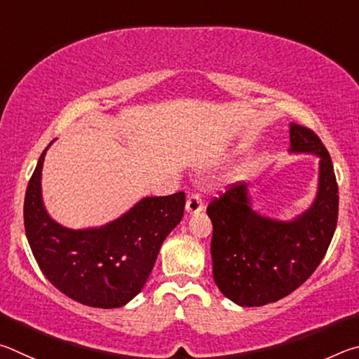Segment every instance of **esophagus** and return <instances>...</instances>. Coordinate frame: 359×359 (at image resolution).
<instances>
[{"instance_id":"1","label":"esophagus","mask_w":359,"mask_h":359,"mask_svg":"<svg viewBox=\"0 0 359 359\" xmlns=\"http://www.w3.org/2000/svg\"><path fill=\"white\" fill-rule=\"evenodd\" d=\"M185 209H187L188 215H194V214H199V212H203L204 203H203L201 196H199V194H196V193L191 194V196H188Z\"/></svg>"}]
</instances>
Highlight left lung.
<instances>
[{"instance_id": "8db88e82", "label": "left lung", "mask_w": 359, "mask_h": 359, "mask_svg": "<svg viewBox=\"0 0 359 359\" xmlns=\"http://www.w3.org/2000/svg\"><path fill=\"white\" fill-rule=\"evenodd\" d=\"M290 154L318 161L317 196L291 220H277L252 208L245 182L234 184L208 205L212 272L218 290L242 307H258L293 293L325 258L336 231L339 190L331 156L312 130L290 123Z\"/></svg>"}]
</instances>
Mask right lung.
<instances>
[{
	"mask_svg": "<svg viewBox=\"0 0 359 359\" xmlns=\"http://www.w3.org/2000/svg\"><path fill=\"white\" fill-rule=\"evenodd\" d=\"M48 147L28 182L23 204L34 259L47 280L71 299L100 309L125 306L141 293L161 244L184 217L185 193L142 198L102 226L66 228L42 203L41 175Z\"/></svg>",
	"mask_w": 359,
	"mask_h": 359,
	"instance_id": "add662e5",
	"label": "right lung"
}]
</instances>
